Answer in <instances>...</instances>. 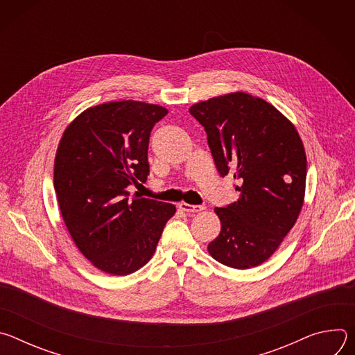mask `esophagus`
Returning <instances> with one entry per match:
<instances>
[{"label":"esophagus","mask_w":355,"mask_h":355,"mask_svg":"<svg viewBox=\"0 0 355 355\" xmlns=\"http://www.w3.org/2000/svg\"><path fill=\"white\" fill-rule=\"evenodd\" d=\"M204 208L205 207H202V205H189V204H185V202H181L180 204V209L184 212H188V214L200 212V211H204Z\"/></svg>","instance_id":"34e87169"}]
</instances>
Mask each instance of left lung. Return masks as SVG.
Masks as SVG:
<instances>
[{"label":"left lung","mask_w":355,"mask_h":355,"mask_svg":"<svg viewBox=\"0 0 355 355\" xmlns=\"http://www.w3.org/2000/svg\"><path fill=\"white\" fill-rule=\"evenodd\" d=\"M189 114L205 128L219 174L239 181L240 198L215 208L222 227L209 254L232 268L257 267L274 254L303 207V143L275 107L245 92L202 101Z\"/></svg>","instance_id":"1"}]
</instances>
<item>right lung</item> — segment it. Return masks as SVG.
<instances>
[{
    "label": "right lung",
    "mask_w": 355,
    "mask_h": 355,
    "mask_svg": "<svg viewBox=\"0 0 355 355\" xmlns=\"http://www.w3.org/2000/svg\"><path fill=\"white\" fill-rule=\"evenodd\" d=\"M168 111L140 101L85 110L64 130L55 159V191L83 256L111 275H128L155 254L175 214L166 202L129 198L150 173V132ZM140 185V184H139Z\"/></svg>",
    "instance_id": "obj_1"
}]
</instances>
